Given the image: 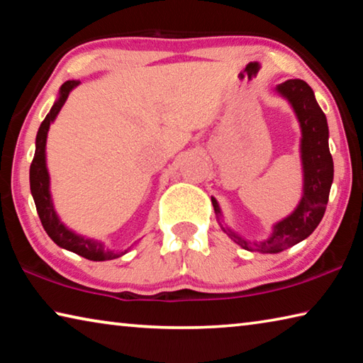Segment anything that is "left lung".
Wrapping results in <instances>:
<instances>
[{"instance_id": "left-lung-1", "label": "left lung", "mask_w": 363, "mask_h": 363, "mask_svg": "<svg viewBox=\"0 0 363 363\" xmlns=\"http://www.w3.org/2000/svg\"><path fill=\"white\" fill-rule=\"evenodd\" d=\"M275 93L290 104L299 123V157L303 168V194L294 210L272 225V232L264 240H248L225 224L218 200L211 196L216 219L233 242L243 250L275 255L293 247L315 230L328 203L333 184V158L328 149L327 116L317 104L314 91L303 79H286L275 86Z\"/></svg>"}]
</instances>
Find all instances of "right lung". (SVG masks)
<instances>
[{
  "mask_svg": "<svg viewBox=\"0 0 363 363\" xmlns=\"http://www.w3.org/2000/svg\"><path fill=\"white\" fill-rule=\"evenodd\" d=\"M78 84V79H70V82H65L60 86L57 99L54 101L51 110H49V113L46 115V118L43 120L40 125V130L36 133L35 140V157L32 164H30V190H32V196L35 200V206L41 219V224L45 227L48 235L51 237V240L56 243L57 247L67 251H72V253H77L89 261L116 259V257L126 255L128 251L131 250V247L125 251H115L107 248L106 243L102 240L84 237L82 233H77L75 230L69 229V227L60 220L56 208H54L51 195V177H49L46 164V140L49 126H51L54 120L57 118L67 97H69V94Z\"/></svg>",
  "mask_w": 363,
  "mask_h": 363,
  "instance_id": "1",
  "label": "right lung"
}]
</instances>
